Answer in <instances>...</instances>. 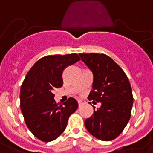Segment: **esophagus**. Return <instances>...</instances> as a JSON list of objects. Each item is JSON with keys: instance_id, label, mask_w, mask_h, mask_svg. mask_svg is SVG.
I'll return each instance as SVG.
<instances>
[{"instance_id": "esophagus-1", "label": "esophagus", "mask_w": 153, "mask_h": 153, "mask_svg": "<svg viewBox=\"0 0 153 153\" xmlns=\"http://www.w3.org/2000/svg\"><path fill=\"white\" fill-rule=\"evenodd\" d=\"M84 104H85V102L83 100H78V105H79V107L82 105H83Z\"/></svg>"}]
</instances>
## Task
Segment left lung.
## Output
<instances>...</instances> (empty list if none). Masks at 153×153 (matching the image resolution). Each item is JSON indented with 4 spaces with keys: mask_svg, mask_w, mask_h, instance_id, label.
Listing matches in <instances>:
<instances>
[{
    "mask_svg": "<svg viewBox=\"0 0 153 153\" xmlns=\"http://www.w3.org/2000/svg\"><path fill=\"white\" fill-rule=\"evenodd\" d=\"M81 59L92 72V90L88 100L101 102L100 108L85 120L90 134L102 141L118 137L131 116L133 97L124 71L104 54H80Z\"/></svg>",
    "mask_w": 153,
    "mask_h": 153,
    "instance_id": "8db88e82",
    "label": "left lung"
}]
</instances>
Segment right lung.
Here are the masks:
<instances>
[{"mask_svg":"<svg viewBox=\"0 0 153 153\" xmlns=\"http://www.w3.org/2000/svg\"><path fill=\"white\" fill-rule=\"evenodd\" d=\"M79 60L77 54L43 57L25 77L20 95L21 112L27 128L40 140L57 139L65 129L69 116L78 108V102L73 98L58 105L53 91L63 85L65 68Z\"/></svg>","mask_w":153,"mask_h":153,"instance_id":"1","label":"right lung"}]
</instances>
